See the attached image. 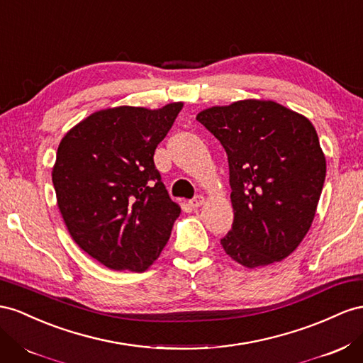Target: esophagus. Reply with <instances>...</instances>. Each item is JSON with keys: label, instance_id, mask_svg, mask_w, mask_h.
I'll use <instances>...</instances> for the list:
<instances>
[{"label": "esophagus", "instance_id": "1", "mask_svg": "<svg viewBox=\"0 0 363 363\" xmlns=\"http://www.w3.org/2000/svg\"><path fill=\"white\" fill-rule=\"evenodd\" d=\"M204 203V199L201 197V195H197V197H194L191 201H189V204H191V208L192 209H197V208H200V206Z\"/></svg>", "mask_w": 363, "mask_h": 363}]
</instances>
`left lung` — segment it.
<instances>
[{
  "instance_id": "obj_1",
  "label": "left lung",
  "mask_w": 363,
  "mask_h": 363,
  "mask_svg": "<svg viewBox=\"0 0 363 363\" xmlns=\"http://www.w3.org/2000/svg\"><path fill=\"white\" fill-rule=\"evenodd\" d=\"M197 121L228 154L232 229L221 246L244 267L267 266L306 237L327 163L311 122L272 101L212 106Z\"/></svg>"
}]
</instances>
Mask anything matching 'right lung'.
Returning <instances> with one entry per match:
<instances>
[{"label":"right lung","mask_w":363,"mask_h":363,"mask_svg":"<svg viewBox=\"0 0 363 363\" xmlns=\"http://www.w3.org/2000/svg\"><path fill=\"white\" fill-rule=\"evenodd\" d=\"M183 104L116 106L68 131L52 172L57 208L73 240L111 270L143 272L159 258L180 208L154 152Z\"/></svg>","instance_id":"add662e5"}]
</instances>
